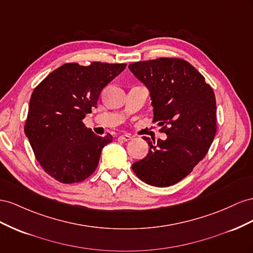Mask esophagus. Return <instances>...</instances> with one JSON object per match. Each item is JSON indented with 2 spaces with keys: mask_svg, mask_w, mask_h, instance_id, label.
I'll return each mask as SVG.
<instances>
[{
  "mask_svg": "<svg viewBox=\"0 0 253 253\" xmlns=\"http://www.w3.org/2000/svg\"><path fill=\"white\" fill-rule=\"evenodd\" d=\"M129 140H131V136L129 134H123V135H120L119 136V141H122V142H127Z\"/></svg>",
  "mask_w": 253,
  "mask_h": 253,
  "instance_id": "1",
  "label": "esophagus"
}]
</instances>
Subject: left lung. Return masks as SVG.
Wrapping results in <instances>:
<instances>
[{"instance_id":"8db88e82","label":"left lung","mask_w":253,"mask_h":253,"mask_svg":"<svg viewBox=\"0 0 253 253\" xmlns=\"http://www.w3.org/2000/svg\"><path fill=\"white\" fill-rule=\"evenodd\" d=\"M131 73L145 84L154 122L167 140L144 136L147 156L132 164L142 181L164 187L179 182L203 160L216 133L215 94L191 63L179 58L133 62Z\"/></svg>"}]
</instances>
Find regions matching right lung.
I'll list each match as a JSON object with an SVG mask.
<instances>
[{"label":"right lung","mask_w":253,"mask_h":253,"mask_svg":"<svg viewBox=\"0 0 253 253\" xmlns=\"http://www.w3.org/2000/svg\"><path fill=\"white\" fill-rule=\"evenodd\" d=\"M125 68V63H66L35 88L24 132L42 169L57 181L81 182L96 169L112 135H96L83 120Z\"/></svg>","instance_id":"right-lung-1"}]
</instances>
